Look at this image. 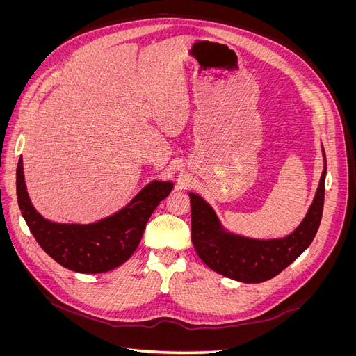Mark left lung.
Here are the masks:
<instances>
[{
    "mask_svg": "<svg viewBox=\"0 0 356 356\" xmlns=\"http://www.w3.org/2000/svg\"><path fill=\"white\" fill-rule=\"evenodd\" d=\"M325 174L327 165L305 220L282 239H250L225 232L209 204L195 193H188L191 242L200 260L213 272L245 284L264 282L281 273L316 236L324 209Z\"/></svg>",
    "mask_w": 356,
    "mask_h": 356,
    "instance_id": "8db88e82",
    "label": "left lung"
}]
</instances>
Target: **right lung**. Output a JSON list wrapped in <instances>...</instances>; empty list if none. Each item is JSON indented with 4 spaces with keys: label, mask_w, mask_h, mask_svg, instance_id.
<instances>
[{
    "label": "right lung",
    "mask_w": 356,
    "mask_h": 356,
    "mask_svg": "<svg viewBox=\"0 0 356 356\" xmlns=\"http://www.w3.org/2000/svg\"><path fill=\"white\" fill-rule=\"evenodd\" d=\"M174 184L153 181L123 209L93 224L51 222L29 200L22 156L16 170L17 203L35 241L53 260L79 273H102L123 264L141 242L148 218Z\"/></svg>",
    "instance_id": "1"
}]
</instances>
